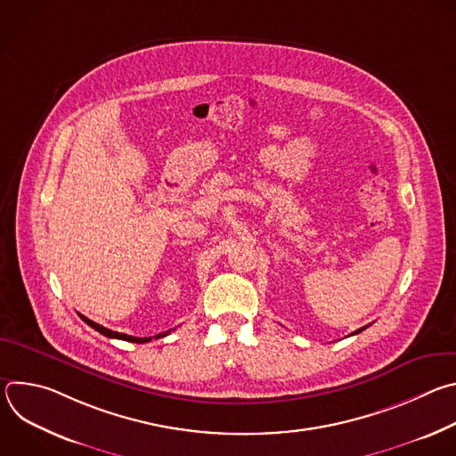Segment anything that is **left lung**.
<instances>
[{"instance_id": "1", "label": "left lung", "mask_w": 456, "mask_h": 456, "mask_svg": "<svg viewBox=\"0 0 456 456\" xmlns=\"http://www.w3.org/2000/svg\"><path fill=\"white\" fill-rule=\"evenodd\" d=\"M366 329H368V327H362V329H359V330H357V332H354V334H359V332H362V330H366ZM354 334H352V336H354Z\"/></svg>"}]
</instances>
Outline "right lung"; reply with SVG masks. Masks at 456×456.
<instances>
[{
  "label": "right lung",
  "instance_id": "obj_1",
  "mask_svg": "<svg viewBox=\"0 0 456 456\" xmlns=\"http://www.w3.org/2000/svg\"><path fill=\"white\" fill-rule=\"evenodd\" d=\"M81 315V314H79ZM81 319L86 322V324H90V327L94 329V330H97L99 334H102V336H106V338H110V339H122V341H129V343H139V345H142V343H150L153 338H134V336H127V334H120V332H113V330H108V329H104V327H101V324H97V322H94L92 319H88V317H85V315H81ZM171 330H167V332H164V334H159V336H155V339H159V338H164V336H167Z\"/></svg>",
  "mask_w": 456,
  "mask_h": 456
}]
</instances>
